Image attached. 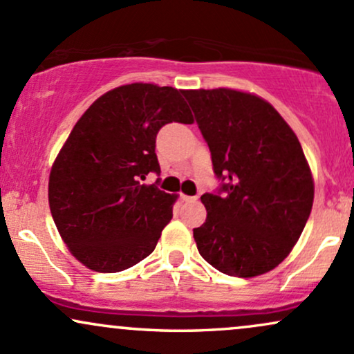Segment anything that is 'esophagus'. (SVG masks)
Here are the masks:
<instances>
[{"label":"esophagus","mask_w":354,"mask_h":354,"mask_svg":"<svg viewBox=\"0 0 354 354\" xmlns=\"http://www.w3.org/2000/svg\"><path fill=\"white\" fill-rule=\"evenodd\" d=\"M181 200L189 203V201H196L198 196H186V194H181Z\"/></svg>","instance_id":"34e87169"}]
</instances>
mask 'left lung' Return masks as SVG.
<instances>
[{
    "label": "left lung",
    "mask_w": 354,
    "mask_h": 354,
    "mask_svg": "<svg viewBox=\"0 0 354 354\" xmlns=\"http://www.w3.org/2000/svg\"><path fill=\"white\" fill-rule=\"evenodd\" d=\"M208 143L216 193L193 230L211 266L238 278L268 273L290 254L310 218L315 185L293 129L268 101L236 89H186Z\"/></svg>",
    "instance_id": "8db88e82"
}]
</instances>
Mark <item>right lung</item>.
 I'll return each mask as SVG.
<instances>
[{
  "label": "right lung",
  "instance_id": "add662e5",
  "mask_svg": "<svg viewBox=\"0 0 354 354\" xmlns=\"http://www.w3.org/2000/svg\"><path fill=\"white\" fill-rule=\"evenodd\" d=\"M181 89L133 83L104 93L80 118L50 173L48 200L61 238L98 273L135 266L156 248L176 196L156 185V135L193 123ZM158 183V181H156Z\"/></svg>",
  "mask_w": 354,
  "mask_h": 354
}]
</instances>
